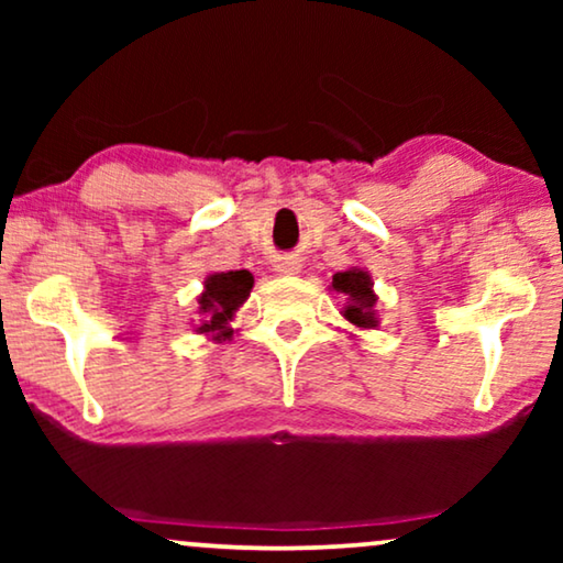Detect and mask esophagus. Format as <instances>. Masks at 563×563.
Here are the masks:
<instances>
[{
    "instance_id": "obj_1",
    "label": "esophagus",
    "mask_w": 563,
    "mask_h": 563,
    "mask_svg": "<svg viewBox=\"0 0 563 563\" xmlns=\"http://www.w3.org/2000/svg\"><path fill=\"white\" fill-rule=\"evenodd\" d=\"M274 272H279L284 276H295V274L302 272V264H299L295 256H284L274 264Z\"/></svg>"
}]
</instances>
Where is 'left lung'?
<instances>
[{"label": "left lung", "mask_w": 563, "mask_h": 563, "mask_svg": "<svg viewBox=\"0 0 563 563\" xmlns=\"http://www.w3.org/2000/svg\"><path fill=\"white\" fill-rule=\"evenodd\" d=\"M330 289L338 291V295L345 297V307H343V318L351 322L353 328L368 330L379 325V318H376V291H374V282L368 272L358 266L345 268V272L333 274V284Z\"/></svg>", "instance_id": "1"}]
</instances>
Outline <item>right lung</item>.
<instances>
[{"label": "right lung", "instance_id": "right-lung-1", "mask_svg": "<svg viewBox=\"0 0 563 563\" xmlns=\"http://www.w3.org/2000/svg\"><path fill=\"white\" fill-rule=\"evenodd\" d=\"M253 289L251 272H218L205 279L202 295L197 297L199 305V325L195 330L199 335H210L214 343L230 341L233 338V322L238 307L249 299Z\"/></svg>", "mask_w": 563, "mask_h": 563}]
</instances>
